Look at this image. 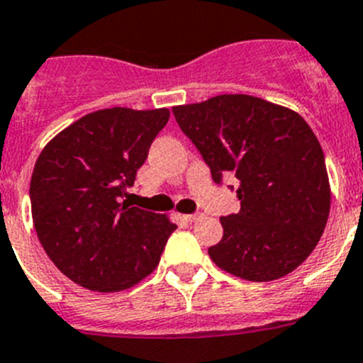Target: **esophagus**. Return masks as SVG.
<instances>
[{"mask_svg": "<svg viewBox=\"0 0 363 363\" xmlns=\"http://www.w3.org/2000/svg\"><path fill=\"white\" fill-rule=\"evenodd\" d=\"M201 216H203V214H187V216H184V218H185V221L194 223V221H198V219L201 218Z\"/></svg>", "mask_w": 363, "mask_h": 363, "instance_id": "obj_1", "label": "esophagus"}]
</instances>
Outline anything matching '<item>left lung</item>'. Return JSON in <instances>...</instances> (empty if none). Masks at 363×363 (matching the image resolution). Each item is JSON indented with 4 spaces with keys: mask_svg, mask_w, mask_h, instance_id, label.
<instances>
[{
    "mask_svg": "<svg viewBox=\"0 0 363 363\" xmlns=\"http://www.w3.org/2000/svg\"><path fill=\"white\" fill-rule=\"evenodd\" d=\"M182 131L211 167L234 174L241 211L221 218L208 248L228 274L268 282L294 272L317 247L331 207L320 142L297 111L252 95H218L174 106Z\"/></svg>",
    "mask_w": 363,
    "mask_h": 363,
    "instance_id": "1",
    "label": "left lung"
}]
</instances>
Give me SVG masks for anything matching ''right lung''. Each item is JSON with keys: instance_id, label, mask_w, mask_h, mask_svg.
Returning a JSON list of instances; mask_svg holds the SVG:
<instances>
[{"instance_id": "obj_1", "label": "right lung", "mask_w": 363, "mask_h": 363, "mask_svg": "<svg viewBox=\"0 0 363 363\" xmlns=\"http://www.w3.org/2000/svg\"><path fill=\"white\" fill-rule=\"evenodd\" d=\"M169 115L167 108L99 109L39 155L30 179L35 232L53 264L82 288L128 290L158 266L176 225L122 198Z\"/></svg>"}]
</instances>
